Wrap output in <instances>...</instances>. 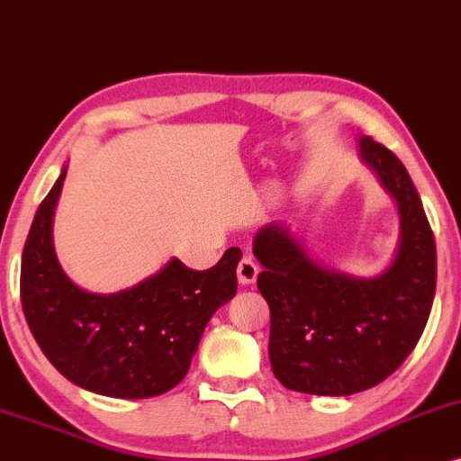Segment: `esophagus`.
I'll return each instance as SVG.
<instances>
[{"mask_svg":"<svg viewBox=\"0 0 461 461\" xmlns=\"http://www.w3.org/2000/svg\"><path fill=\"white\" fill-rule=\"evenodd\" d=\"M257 274H258V266L257 261L250 255L241 257L240 266H237V278H240L241 285H252L257 281Z\"/></svg>","mask_w":461,"mask_h":461,"instance_id":"obj_1","label":"esophagus"}]
</instances>
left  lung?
Instances as JSON below:
<instances>
[{
    "label": "left lung",
    "instance_id": "8db88e82",
    "mask_svg": "<svg viewBox=\"0 0 461 461\" xmlns=\"http://www.w3.org/2000/svg\"><path fill=\"white\" fill-rule=\"evenodd\" d=\"M359 146L401 213L398 252L381 276L324 270L276 224L252 248L270 307L272 372L304 394L348 396L385 381L416 348L436 296V240L405 165L372 137Z\"/></svg>",
    "mask_w": 461,
    "mask_h": 461
}]
</instances>
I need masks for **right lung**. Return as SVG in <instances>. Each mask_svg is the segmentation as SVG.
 I'll return each mask as SVG.
<instances>
[{"instance_id":"add662e5","label":"right lung","mask_w":461,"mask_h":461,"mask_svg":"<svg viewBox=\"0 0 461 461\" xmlns=\"http://www.w3.org/2000/svg\"><path fill=\"white\" fill-rule=\"evenodd\" d=\"M67 169L36 211L22 257V307L36 344L71 384L115 398H152L185 379L206 322L237 294L240 248L209 270L172 258L119 294L80 289L56 261L51 217Z\"/></svg>"}]
</instances>
